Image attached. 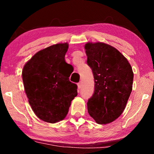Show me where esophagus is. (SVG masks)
Wrapping results in <instances>:
<instances>
[{
    "label": "esophagus",
    "mask_w": 154,
    "mask_h": 154,
    "mask_svg": "<svg viewBox=\"0 0 154 154\" xmlns=\"http://www.w3.org/2000/svg\"><path fill=\"white\" fill-rule=\"evenodd\" d=\"M77 86H78V89L80 90L81 88H82V82L78 83H77Z\"/></svg>",
    "instance_id": "esophagus-1"
}]
</instances>
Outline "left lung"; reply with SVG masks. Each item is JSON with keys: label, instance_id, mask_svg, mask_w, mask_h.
Segmentation results:
<instances>
[{"label": "left lung", "instance_id": "obj_1", "mask_svg": "<svg viewBox=\"0 0 154 154\" xmlns=\"http://www.w3.org/2000/svg\"><path fill=\"white\" fill-rule=\"evenodd\" d=\"M87 63L94 78V92L87 103L90 116L99 124L123 113L132 90L134 74L128 60L108 44L87 43Z\"/></svg>", "mask_w": 154, "mask_h": 154}]
</instances>
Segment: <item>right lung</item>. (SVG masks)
<instances>
[{
  "mask_svg": "<svg viewBox=\"0 0 154 154\" xmlns=\"http://www.w3.org/2000/svg\"><path fill=\"white\" fill-rule=\"evenodd\" d=\"M68 48L67 43L49 46L36 53L23 68L28 102L36 116L45 122L64 119L77 95V85L69 81L71 72L64 60Z\"/></svg>",
  "mask_w": 154,
  "mask_h": 154,
  "instance_id": "obj_1",
  "label": "right lung"
}]
</instances>
